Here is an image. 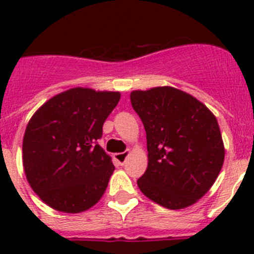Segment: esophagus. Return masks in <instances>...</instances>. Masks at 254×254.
Listing matches in <instances>:
<instances>
[{"label":"esophagus","instance_id":"esophagus-1","mask_svg":"<svg viewBox=\"0 0 254 254\" xmlns=\"http://www.w3.org/2000/svg\"><path fill=\"white\" fill-rule=\"evenodd\" d=\"M129 155V151L127 150V151H123V152H118V154H114V159H116L118 163L121 164V165H123V164L126 163V159L128 158Z\"/></svg>","mask_w":254,"mask_h":254}]
</instances>
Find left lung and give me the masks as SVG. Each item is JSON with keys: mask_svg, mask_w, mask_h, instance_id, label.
Segmentation results:
<instances>
[{"mask_svg": "<svg viewBox=\"0 0 254 254\" xmlns=\"http://www.w3.org/2000/svg\"><path fill=\"white\" fill-rule=\"evenodd\" d=\"M146 131L147 169L137 186L147 198L179 210L205 196L223 168L225 149L216 117L172 86L131 93Z\"/></svg>", "mask_w": 254, "mask_h": 254, "instance_id": "1", "label": "left lung"}]
</instances>
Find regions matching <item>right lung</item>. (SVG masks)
<instances>
[{
	"instance_id": "1",
	"label": "right lung",
	"mask_w": 254,
	"mask_h": 254,
	"mask_svg": "<svg viewBox=\"0 0 254 254\" xmlns=\"http://www.w3.org/2000/svg\"><path fill=\"white\" fill-rule=\"evenodd\" d=\"M120 99L118 91L73 87L33 114L22 140V165L49 207L78 214L102 198L114 165L96 140Z\"/></svg>"
}]
</instances>
